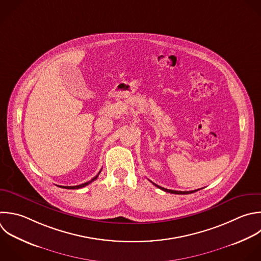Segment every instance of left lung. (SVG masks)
I'll use <instances>...</instances> for the list:
<instances>
[{"label":"left lung","mask_w":261,"mask_h":261,"mask_svg":"<svg viewBox=\"0 0 261 261\" xmlns=\"http://www.w3.org/2000/svg\"><path fill=\"white\" fill-rule=\"evenodd\" d=\"M153 185H154V186H156L157 188H159V189H161V190H163V191H165V192H167V193H171V194H191V193H194V192L198 191V190H194V191H189V192H181V191H173V190H168V189H164V188H162V187H160V186H158V185H156V184H154V182H153Z\"/></svg>","instance_id":"left-lung-1"}]
</instances>
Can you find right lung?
Returning a JSON list of instances; mask_svg holds the SVG:
<instances>
[{
	"label": "right lung",
	"instance_id": "1",
	"mask_svg": "<svg viewBox=\"0 0 261 261\" xmlns=\"http://www.w3.org/2000/svg\"><path fill=\"white\" fill-rule=\"evenodd\" d=\"M101 172V171H100ZM99 172V173H100ZM99 173L95 176V177H93L91 180H89V181H87V182H85V184H82V185H79V186H69V187H66V186H58V187H60V188H63V189H72V190H75V189H81V188H83V187H86V186H88L89 184H91L92 181H94L95 179H97V177H98V175H99Z\"/></svg>",
	"mask_w": 261,
	"mask_h": 261
}]
</instances>
